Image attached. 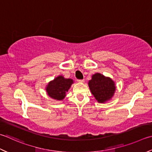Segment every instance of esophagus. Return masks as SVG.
<instances>
[{
    "label": "esophagus",
    "mask_w": 152,
    "mask_h": 152,
    "mask_svg": "<svg viewBox=\"0 0 152 152\" xmlns=\"http://www.w3.org/2000/svg\"><path fill=\"white\" fill-rule=\"evenodd\" d=\"M77 81H78V82H84V79H83V80H77Z\"/></svg>",
    "instance_id": "esophagus-1"
}]
</instances>
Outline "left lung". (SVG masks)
Returning a JSON list of instances; mask_svg holds the SVG:
<instances>
[{
	"label": "left lung",
	"mask_w": 152,
	"mask_h": 152,
	"mask_svg": "<svg viewBox=\"0 0 152 152\" xmlns=\"http://www.w3.org/2000/svg\"><path fill=\"white\" fill-rule=\"evenodd\" d=\"M88 84L91 94L99 103H104L111 99L116 89L115 82L111 78H106L99 73L92 76Z\"/></svg>",
	"instance_id": "obj_1"
}]
</instances>
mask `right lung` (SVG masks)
<instances>
[{"mask_svg":"<svg viewBox=\"0 0 152 152\" xmlns=\"http://www.w3.org/2000/svg\"><path fill=\"white\" fill-rule=\"evenodd\" d=\"M72 83L73 80L71 79L64 78L62 76L56 77L47 85L46 88L47 94L53 99L56 100L63 99L66 96V91L70 88Z\"/></svg>","mask_w":152,"mask_h":152,"instance_id":"obj_1","label":"right lung"}]
</instances>
